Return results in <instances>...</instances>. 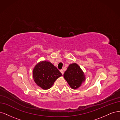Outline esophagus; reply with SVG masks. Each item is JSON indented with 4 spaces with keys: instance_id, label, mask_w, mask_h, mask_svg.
Wrapping results in <instances>:
<instances>
[{
    "instance_id": "1",
    "label": "esophagus",
    "mask_w": 120,
    "mask_h": 120,
    "mask_svg": "<svg viewBox=\"0 0 120 120\" xmlns=\"http://www.w3.org/2000/svg\"><path fill=\"white\" fill-rule=\"evenodd\" d=\"M60 72H61V74H62L63 75L64 74V71H63V70H60Z\"/></svg>"
}]
</instances>
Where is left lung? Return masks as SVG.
Listing matches in <instances>:
<instances>
[{"instance_id":"obj_1","label":"left lung","mask_w":120,"mask_h":120,"mask_svg":"<svg viewBox=\"0 0 120 120\" xmlns=\"http://www.w3.org/2000/svg\"><path fill=\"white\" fill-rule=\"evenodd\" d=\"M68 85L73 89H77L85 81V77L83 71L78 65L74 63L69 65L67 71L64 74Z\"/></svg>"}]
</instances>
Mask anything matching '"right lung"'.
Instances as JSON below:
<instances>
[{"mask_svg":"<svg viewBox=\"0 0 120 120\" xmlns=\"http://www.w3.org/2000/svg\"><path fill=\"white\" fill-rule=\"evenodd\" d=\"M62 75L59 70L49 61H43L36 65L33 77L37 85L43 90L51 88L56 79Z\"/></svg>","mask_w":120,"mask_h":120,"instance_id":"right-lung-1","label":"right lung"}]
</instances>
